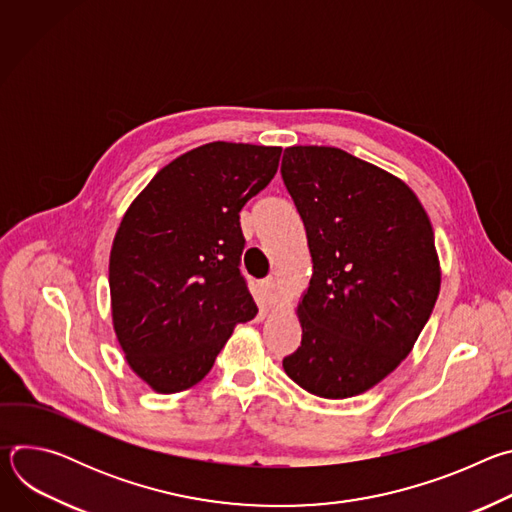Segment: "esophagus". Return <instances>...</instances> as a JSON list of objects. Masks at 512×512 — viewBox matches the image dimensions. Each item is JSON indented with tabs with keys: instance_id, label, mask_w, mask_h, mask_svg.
<instances>
[{
	"instance_id": "34e87169",
	"label": "esophagus",
	"mask_w": 512,
	"mask_h": 512,
	"mask_svg": "<svg viewBox=\"0 0 512 512\" xmlns=\"http://www.w3.org/2000/svg\"><path fill=\"white\" fill-rule=\"evenodd\" d=\"M261 296H263V304H265V306L275 304L277 294H275V281H273L271 277L261 283Z\"/></svg>"
}]
</instances>
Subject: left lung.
I'll list each match as a JSON object with an SVG mask.
<instances>
[{
  "mask_svg": "<svg viewBox=\"0 0 512 512\" xmlns=\"http://www.w3.org/2000/svg\"><path fill=\"white\" fill-rule=\"evenodd\" d=\"M281 178L314 263L302 346L283 369L312 395H360L399 367L433 312L442 273L431 223L407 184L338 148H287Z\"/></svg>",
  "mask_w": 512,
  "mask_h": 512,
  "instance_id": "1",
  "label": "left lung"
}]
</instances>
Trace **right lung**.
Returning <instances> with one entry per match:
<instances>
[{
	"instance_id": "1",
	"label": "right lung",
	"mask_w": 512,
	"mask_h": 512,
	"mask_svg": "<svg viewBox=\"0 0 512 512\" xmlns=\"http://www.w3.org/2000/svg\"><path fill=\"white\" fill-rule=\"evenodd\" d=\"M281 148L212 141L162 168L117 229L109 287L129 367L158 393L206 377L257 316L241 273L239 212L277 172Z\"/></svg>"
}]
</instances>
